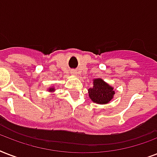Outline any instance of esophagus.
Masks as SVG:
<instances>
[{"label": "esophagus", "mask_w": 157, "mask_h": 157, "mask_svg": "<svg viewBox=\"0 0 157 157\" xmlns=\"http://www.w3.org/2000/svg\"><path fill=\"white\" fill-rule=\"evenodd\" d=\"M71 74H73V75H76V71H72V72H71Z\"/></svg>", "instance_id": "esophagus-1"}]
</instances>
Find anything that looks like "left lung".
I'll use <instances>...</instances> for the list:
<instances>
[{"mask_svg": "<svg viewBox=\"0 0 157 157\" xmlns=\"http://www.w3.org/2000/svg\"><path fill=\"white\" fill-rule=\"evenodd\" d=\"M88 91L91 101L97 104L108 103L115 95L114 88L101 78L93 80V87H90Z\"/></svg>", "mask_w": 157, "mask_h": 157, "instance_id": "8db88e82", "label": "left lung"}]
</instances>
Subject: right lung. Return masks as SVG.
Listing matches in <instances>:
<instances>
[{"label":"right lung","instance_id":"right-lung-1","mask_svg":"<svg viewBox=\"0 0 157 157\" xmlns=\"http://www.w3.org/2000/svg\"><path fill=\"white\" fill-rule=\"evenodd\" d=\"M47 90L49 91V92H54V90H55V87H54V86L49 87Z\"/></svg>","mask_w":157,"mask_h":157}]
</instances>
